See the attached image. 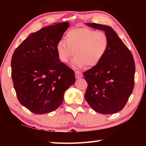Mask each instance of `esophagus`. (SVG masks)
<instances>
[{
	"label": "esophagus",
	"mask_w": 146,
	"mask_h": 146,
	"mask_svg": "<svg viewBox=\"0 0 146 146\" xmlns=\"http://www.w3.org/2000/svg\"><path fill=\"white\" fill-rule=\"evenodd\" d=\"M75 75H76V78H80L83 77V74L80 71H76L75 72Z\"/></svg>",
	"instance_id": "1"
}]
</instances>
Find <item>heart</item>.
I'll list each match as a JSON object with an SVG mask.
<instances>
[{
    "instance_id": "obj_1",
    "label": "heart",
    "mask_w": 146,
    "mask_h": 146,
    "mask_svg": "<svg viewBox=\"0 0 146 146\" xmlns=\"http://www.w3.org/2000/svg\"><path fill=\"white\" fill-rule=\"evenodd\" d=\"M108 46V39L104 32L88 28L73 29L66 33L64 39L56 44V52L63 62L68 63L76 53L72 64L81 68L86 65L93 67L104 57Z\"/></svg>"
}]
</instances>
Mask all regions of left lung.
Masks as SVG:
<instances>
[{"instance_id":"obj_1","label":"left lung","mask_w":146,"mask_h":146,"mask_svg":"<svg viewBox=\"0 0 146 146\" xmlns=\"http://www.w3.org/2000/svg\"><path fill=\"white\" fill-rule=\"evenodd\" d=\"M86 24L104 31L108 46L100 62L83 73L88 82L85 98L96 112L117 113L125 107L133 90L135 64L133 55L111 27L96 23Z\"/></svg>"}]
</instances>
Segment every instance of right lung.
Instances as JSON below:
<instances>
[{"label":"right lung","instance_id":"right-lung-1","mask_svg":"<svg viewBox=\"0 0 146 146\" xmlns=\"http://www.w3.org/2000/svg\"><path fill=\"white\" fill-rule=\"evenodd\" d=\"M69 25L55 23L31 33L13 54L11 77L17 99L35 114L58 108L76 82L74 70L61 62L56 48Z\"/></svg>","mask_w":146,"mask_h":146}]
</instances>
